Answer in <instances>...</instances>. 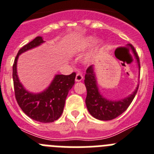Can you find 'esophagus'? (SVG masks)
<instances>
[{
    "instance_id": "esophagus-1",
    "label": "esophagus",
    "mask_w": 154,
    "mask_h": 154,
    "mask_svg": "<svg viewBox=\"0 0 154 154\" xmlns=\"http://www.w3.org/2000/svg\"><path fill=\"white\" fill-rule=\"evenodd\" d=\"M83 78H84V77H83L82 74H81V73H77V75H76V77H75V81H76V82H79V81H81L83 80Z\"/></svg>"
}]
</instances>
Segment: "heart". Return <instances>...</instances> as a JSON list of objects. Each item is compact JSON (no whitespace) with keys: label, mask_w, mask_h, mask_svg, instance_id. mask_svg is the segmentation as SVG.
Wrapping results in <instances>:
<instances>
[{"label":"heart","mask_w":154,"mask_h":154,"mask_svg":"<svg viewBox=\"0 0 154 154\" xmlns=\"http://www.w3.org/2000/svg\"><path fill=\"white\" fill-rule=\"evenodd\" d=\"M91 40H92L91 38H87L85 41H84L83 42H81V43L80 44V45H79V46H78L79 50H83V49H85V48L87 47V46H88V45H89L90 42H91ZM86 60L88 61V59H87Z\"/></svg>","instance_id":"1"}]
</instances>
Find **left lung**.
<instances>
[{
    "mask_svg": "<svg viewBox=\"0 0 154 154\" xmlns=\"http://www.w3.org/2000/svg\"><path fill=\"white\" fill-rule=\"evenodd\" d=\"M131 48L138 64L139 70H140V58L134 47L131 46ZM85 84L87 88V97L85 103L88 112L94 118L103 121L114 119L122 114L134 99L139 88L138 85L133 94H131L130 95L123 99L118 100V101H111L106 99L101 95L98 91L93 65L87 69Z\"/></svg>",
    "mask_w": 154,
    "mask_h": 154,
    "instance_id": "8db88e82",
    "label": "left lung"
}]
</instances>
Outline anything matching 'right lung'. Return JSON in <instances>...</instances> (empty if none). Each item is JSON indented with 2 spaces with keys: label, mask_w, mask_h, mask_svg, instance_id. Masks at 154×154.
Instances as JSON below:
<instances>
[{
  "label": "right lung",
  "mask_w": 154,
  "mask_h": 154,
  "mask_svg": "<svg viewBox=\"0 0 154 154\" xmlns=\"http://www.w3.org/2000/svg\"><path fill=\"white\" fill-rule=\"evenodd\" d=\"M44 42L42 37L38 36L20 49L13 64L12 77L16 101L21 110L32 119L48 123L57 120L62 115L68 92L75 83L76 73L73 72L69 75L57 74L50 85L41 93H31L25 90L17 74L18 57Z\"/></svg>",
  "instance_id": "add662e5"
}]
</instances>
